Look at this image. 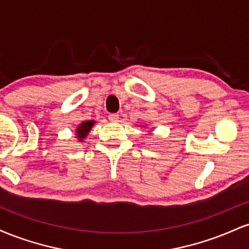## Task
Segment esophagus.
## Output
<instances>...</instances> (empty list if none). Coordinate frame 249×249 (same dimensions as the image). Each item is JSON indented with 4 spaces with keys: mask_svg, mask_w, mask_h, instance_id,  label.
I'll use <instances>...</instances> for the list:
<instances>
[{
    "mask_svg": "<svg viewBox=\"0 0 249 249\" xmlns=\"http://www.w3.org/2000/svg\"><path fill=\"white\" fill-rule=\"evenodd\" d=\"M108 119H110V122H117L119 119V115L118 113H111V115H108Z\"/></svg>",
    "mask_w": 249,
    "mask_h": 249,
    "instance_id": "34e87169",
    "label": "esophagus"
}]
</instances>
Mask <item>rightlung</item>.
<instances>
[{"label": "right lung", "instance_id": "obj_1", "mask_svg": "<svg viewBox=\"0 0 249 249\" xmlns=\"http://www.w3.org/2000/svg\"><path fill=\"white\" fill-rule=\"evenodd\" d=\"M93 124H95V122L93 121H88V122L82 123V124L78 126V128H77V138L82 142V139H84L85 137L88 136L89 131L91 130V127H92Z\"/></svg>", "mask_w": 249, "mask_h": 249}]
</instances>
